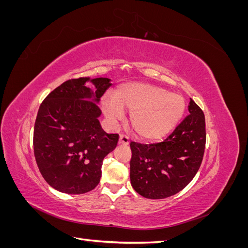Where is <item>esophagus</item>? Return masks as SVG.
Returning <instances> with one entry per match:
<instances>
[{"instance_id": "obj_1", "label": "esophagus", "mask_w": 248, "mask_h": 248, "mask_svg": "<svg viewBox=\"0 0 248 248\" xmlns=\"http://www.w3.org/2000/svg\"><path fill=\"white\" fill-rule=\"evenodd\" d=\"M119 144L122 145H128L129 144V138L125 136V134H120L119 138Z\"/></svg>"}]
</instances>
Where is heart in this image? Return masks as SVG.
<instances>
[{
	"label": "heart",
	"instance_id": "1",
	"mask_svg": "<svg viewBox=\"0 0 248 248\" xmlns=\"http://www.w3.org/2000/svg\"><path fill=\"white\" fill-rule=\"evenodd\" d=\"M101 108L107 119L116 123L130 112V122L138 136L147 140L166 137L181 120L185 110L182 96L171 94L166 89L141 82L122 86L114 98L106 97Z\"/></svg>",
	"mask_w": 248,
	"mask_h": 248
}]
</instances>
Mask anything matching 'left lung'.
Listing matches in <instances>:
<instances>
[{
  "label": "left lung",
  "instance_id": "8db88e82",
  "mask_svg": "<svg viewBox=\"0 0 248 248\" xmlns=\"http://www.w3.org/2000/svg\"><path fill=\"white\" fill-rule=\"evenodd\" d=\"M189 115L161 142H130V182L141 197L160 200L181 191L198 172L206 145L204 112L191 98Z\"/></svg>",
  "mask_w": 248,
  "mask_h": 248
}]
</instances>
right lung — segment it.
Here are the masks:
<instances>
[{
    "instance_id": "right-lung-1",
    "label": "right lung",
    "mask_w": 248,
    "mask_h": 248,
    "mask_svg": "<svg viewBox=\"0 0 248 248\" xmlns=\"http://www.w3.org/2000/svg\"><path fill=\"white\" fill-rule=\"evenodd\" d=\"M91 81L92 91L85 87ZM110 79L67 80L43 100L34 126V155L44 180L69 194L91 191L101 178L102 161L117 147L119 136L101 128L97 106Z\"/></svg>"
}]
</instances>
